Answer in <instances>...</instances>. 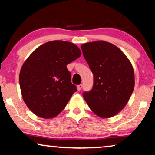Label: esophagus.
Masks as SVG:
<instances>
[{
    "label": "esophagus",
    "instance_id": "esophagus-1",
    "mask_svg": "<svg viewBox=\"0 0 155 155\" xmlns=\"http://www.w3.org/2000/svg\"><path fill=\"white\" fill-rule=\"evenodd\" d=\"M82 84H79V85H78L77 86V90H78V91H80L81 90V89H82Z\"/></svg>",
    "mask_w": 155,
    "mask_h": 155
}]
</instances>
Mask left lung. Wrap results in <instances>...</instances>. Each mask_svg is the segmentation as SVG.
<instances>
[{
    "label": "left lung",
    "instance_id": "left-lung-1",
    "mask_svg": "<svg viewBox=\"0 0 155 155\" xmlns=\"http://www.w3.org/2000/svg\"><path fill=\"white\" fill-rule=\"evenodd\" d=\"M94 75V84L83 97L90 109L103 118L113 117L126 107L135 87L133 65L119 48L105 41L81 45Z\"/></svg>",
    "mask_w": 155,
    "mask_h": 155
}]
</instances>
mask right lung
<instances>
[{"label": "right lung", "instance_id": "1", "mask_svg": "<svg viewBox=\"0 0 155 155\" xmlns=\"http://www.w3.org/2000/svg\"><path fill=\"white\" fill-rule=\"evenodd\" d=\"M80 56L75 44L55 40L39 46L26 59L20 86L23 100L35 115L52 118L64 109L77 90L67 65Z\"/></svg>", "mask_w": 155, "mask_h": 155}]
</instances>
